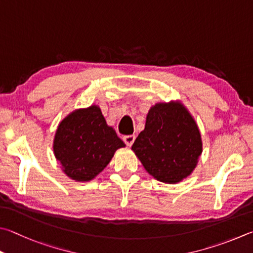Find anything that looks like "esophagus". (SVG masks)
I'll return each instance as SVG.
<instances>
[{
	"mask_svg": "<svg viewBox=\"0 0 253 253\" xmlns=\"http://www.w3.org/2000/svg\"><path fill=\"white\" fill-rule=\"evenodd\" d=\"M135 139H136V136H135V135H127V136L124 137V141H125V144H126L127 146H129V147H130L132 144H134Z\"/></svg>",
	"mask_w": 253,
	"mask_h": 253,
	"instance_id": "1",
	"label": "esophagus"
}]
</instances>
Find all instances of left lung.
Here are the masks:
<instances>
[{"mask_svg": "<svg viewBox=\"0 0 253 253\" xmlns=\"http://www.w3.org/2000/svg\"><path fill=\"white\" fill-rule=\"evenodd\" d=\"M131 149L154 178L177 183L194 171L203 142L195 119L181 103H158L149 109L145 129Z\"/></svg>", "mask_w": 253, "mask_h": 253, "instance_id": "left-lung-1", "label": "left lung"}]
</instances>
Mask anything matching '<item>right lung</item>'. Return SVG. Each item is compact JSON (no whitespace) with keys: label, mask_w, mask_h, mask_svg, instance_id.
<instances>
[{"label":"right lung","mask_w":253,"mask_h":253,"mask_svg":"<svg viewBox=\"0 0 253 253\" xmlns=\"http://www.w3.org/2000/svg\"><path fill=\"white\" fill-rule=\"evenodd\" d=\"M125 147L96 105L76 109L63 119L53 150L63 171L76 181H89L104 170L118 148Z\"/></svg>","instance_id":"1"}]
</instances>
